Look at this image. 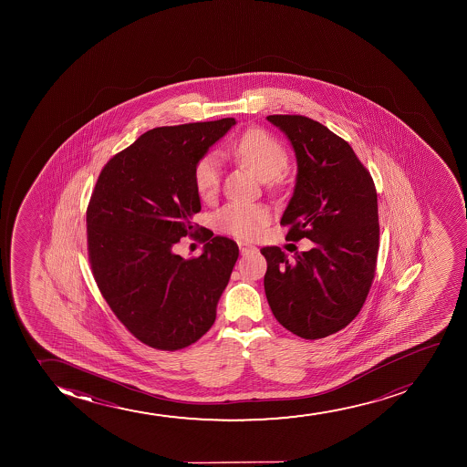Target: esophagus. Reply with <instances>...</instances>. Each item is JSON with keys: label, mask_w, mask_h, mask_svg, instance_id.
Masks as SVG:
<instances>
[{"label": "esophagus", "mask_w": 467, "mask_h": 467, "mask_svg": "<svg viewBox=\"0 0 467 467\" xmlns=\"http://www.w3.org/2000/svg\"><path fill=\"white\" fill-rule=\"evenodd\" d=\"M238 247H240V253H242L243 255H244V254L253 253V251H255V246L249 244V243L238 242Z\"/></svg>", "instance_id": "obj_1"}]
</instances>
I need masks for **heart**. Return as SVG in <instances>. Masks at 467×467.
I'll return each instance as SVG.
<instances>
[{
	"mask_svg": "<svg viewBox=\"0 0 467 467\" xmlns=\"http://www.w3.org/2000/svg\"><path fill=\"white\" fill-rule=\"evenodd\" d=\"M232 154L262 181L279 176L288 163L284 145L263 129H249L244 132L234 145ZM193 181L201 198L213 196L221 181L218 157L213 154L202 157L194 167ZM213 220L220 231L240 238H254L268 224L269 212L263 205L232 202L218 210Z\"/></svg>",
	"mask_w": 467,
	"mask_h": 467,
	"instance_id": "b5f03b06",
	"label": "heart"
}]
</instances>
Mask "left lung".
<instances>
[{"label": "left lung", "instance_id": "1", "mask_svg": "<svg viewBox=\"0 0 467 467\" xmlns=\"http://www.w3.org/2000/svg\"><path fill=\"white\" fill-rule=\"evenodd\" d=\"M293 145L295 193L280 224L313 247L290 260L263 247L265 293L275 319L304 339L326 338L354 321L376 275L379 209L374 181L346 140L302 115H269Z\"/></svg>", "mask_w": 467, "mask_h": 467}]
</instances>
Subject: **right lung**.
<instances>
[{"instance_id":"add662e5","label":"right lung","mask_w":467,"mask_h":467,"mask_svg":"<svg viewBox=\"0 0 467 467\" xmlns=\"http://www.w3.org/2000/svg\"><path fill=\"white\" fill-rule=\"evenodd\" d=\"M235 119L150 129L102 168L87 207V247L98 288L124 327L150 348L196 343L238 258L231 238L193 234L201 201L196 163ZM201 239L196 259L173 253L182 235Z\"/></svg>"}]
</instances>
